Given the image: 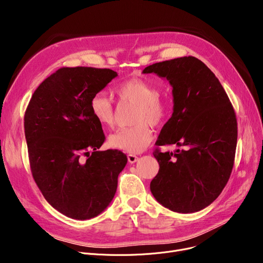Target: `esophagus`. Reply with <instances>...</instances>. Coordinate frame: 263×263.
<instances>
[{"label": "esophagus", "mask_w": 263, "mask_h": 263, "mask_svg": "<svg viewBox=\"0 0 263 263\" xmlns=\"http://www.w3.org/2000/svg\"><path fill=\"white\" fill-rule=\"evenodd\" d=\"M137 160H139V157H136V156H134V155H128V161H129V163L133 164V163L137 162Z\"/></svg>", "instance_id": "esophagus-1"}]
</instances>
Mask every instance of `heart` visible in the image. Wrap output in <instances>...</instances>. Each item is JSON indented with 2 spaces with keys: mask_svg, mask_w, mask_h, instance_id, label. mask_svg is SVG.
<instances>
[{
  "mask_svg": "<svg viewBox=\"0 0 263 263\" xmlns=\"http://www.w3.org/2000/svg\"><path fill=\"white\" fill-rule=\"evenodd\" d=\"M121 102L136 105L132 123L134 126L120 130L108 137L109 146L124 153L140 154L153 141V126H160L167 119L170 105L161 100L159 89L147 81L140 78H131L123 81L115 89ZM89 109L92 117L103 127L110 128L115 122L112 101L102 93L95 95Z\"/></svg>",
  "mask_w": 263,
  "mask_h": 263,
  "instance_id": "heart-1",
  "label": "heart"
}]
</instances>
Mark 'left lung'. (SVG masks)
<instances>
[{
  "instance_id": "8db88e82",
  "label": "left lung",
  "mask_w": 263,
  "mask_h": 263,
  "mask_svg": "<svg viewBox=\"0 0 263 263\" xmlns=\"http://www.w3.org/2000/svg\"><path fill=\"white\" fill-rule=\"evenodd\" d=\"M143 73H156L173 87V114L156 145L183 147L174 154L155 151L160 168L150 191L174 212L200 211L222 193L233 167L238 139L233 107L215 74L194 57L156 63Z\"/></svg>"
}]
</instances>
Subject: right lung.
Returning a JSON list of instances; mask_svg holds the SVG:
<instances>
[{"label":"right lung","instance_id":"1","mask_svg":"<svg viewBox=\"0 0 263 263\" xmlns=\"http://www.w3.org/2000/svg\"><path fill=\"white\" fill-rule=\"evenodd\" d=\"M110 69L61 68L33 93L24 133L33 178L46 200L62 214L89 219L113 200L127 156L101 151V124L89 102L116 78Z\"/></svg>","mask_w":263,"mask_h":263}]
</instances>
